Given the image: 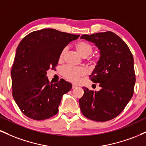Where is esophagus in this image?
<instances>
[{
    "label": "esophagus",
    "mask_w": 146,
    "mask_h": 146,
    "mask_svg": "<svg viewBox=\"0 0 146 146\" xmlns=\"http://www.w3.org/2000/svg\"><path fill=\"white\" fill-rule=\"evenodd\" d=\"M75 88H77V86L75 84H73L72 85V88H73V89H75Z\"/></svg>",
    "instance_id": "1"
}]
</instances>
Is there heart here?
<instances>
[{"mask_svg":"<svg viewBox=\"0 0 146 146\" xmlns=\"http://www.w3.org/2000/svg\"><path fill=\"white\" fill-rule=\"evenodd\" d=\"M75 47L78 51L82 56L86 57L91 54L93 51V46L90 43L86 41H80L76 43ZM67 52V48L64 47L60 53L59 59L62 60ZM62 74L66 80L72 82H76L78 81L80 77L86 75V71L83 67H75L71 65H66L64 66L61 70Z\"/></svg>","mask_w":146,"mask_h":146,"instance_id":"b5f03b06","label":"heart"}]
</instances>
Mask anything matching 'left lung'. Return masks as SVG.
<instances>
[{
    "label": "left lung",
    "instance_id": "obj_1",
    "mask_svg": "<svg viewBox=\"0 0 146 146\" xmlns=\"http://www.w3.org/2000/svg\"><path fill=\"white\" fill-rule=\"evenodd\" d=\"M82 39L92 42L100 51V58L90 75L100 83L101 90L83 87L79 100L82 113L96 121H106L118 116L128 104L134 93L135 73L134 59L128 45L111 31L83 35Z\"/></svg>",
    "mask_w": 146,
    "mask_h": 146
}]
</instances>
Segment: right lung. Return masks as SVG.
Segmentation results:
<instances>
[{"label":"right lung","mask_w":146,"mask_h":146,"mask_svg":"<svg viewBox=\"0 0 146 146\" xmlns=\"http://www.w3.org/2000/svg\"><path fill=\"white\" fill-rule=\"evenodd\" d=\"M79 37L43 29L27 35L18 44L11 71L12 95L27 117L44 120L58 113L63 95L71 90L72 84L64 80L52 84L46 73L55 69L62 50Z\"/></svg>","instance_id":"add662e5"}]
</instances>
